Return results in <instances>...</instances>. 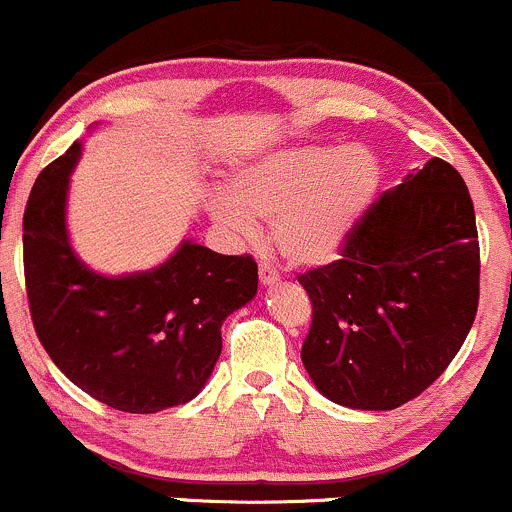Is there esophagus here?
<instances>
[{
    "label": "esophagus",
    "mask_w": 512,
    "mask_h": 512,
    "mask_svg": "<svg viewBox=\"0 0 512 512\" xmlns=\"http://www.w3.org/2000/svg\"><path fill=\"white\" fill-rule=\"evenodd\" d=\"M279 282V272L277 269H274L272 265H260V284L262 286H272V284H277Z\"/></svg>",
    "instance_id": "1"
}]
</instances>
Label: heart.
<instances>
[{
    "instance_id": "heart-1",
    "label": "heart",
    "mask_w": 512,
    "mask_h": 512,
    "mask_svg": "<svg viewBox=\"0 0 512 512\" xmlns=\"http://www.w3.org/2000/svg\"><path fill=\"white\" fill-rule=\"evenodd\" d=\"M379 187L381 162L367 145H289L243 162L209 213L230 238H252L269 221L291 265L323 267L350 245Z\"/></svg>"
}]
</instances>
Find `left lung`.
Here are the masks:
<instances>
[{
    "mask_svg": "<svg viewBox=\"0 0 512 512\" xmlns=\"http://www.w3.org/2000/svg\"><path fill=\"white\" fill-rule=\"evenodd\" d=\"M313 303L301 362L338 406L393 411L464 345L479 306V233L440 157L372 204L342 260L299 277Z\"/></svg>",
    "mask_w": 512,
    "mask_h": 512,
    "instance_id": "8db88e82",
    "label": "left lung"
}]
</instances>
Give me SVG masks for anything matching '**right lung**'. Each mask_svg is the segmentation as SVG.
<instances>
[{
  "label": "right lung",
  "instance_id": "right-lung-1",
  "mask_svg": "<svg viewBox=\"0 0 512 512\" xmlns=\"http://www.w3.org/2000/svg\"><path fill=\"white\" fill-rule=\"evenodd\" d=\"M97 128V126H92ZM82 140L38 174L24 213L33 328L75 386L123 413L182 406L221 357V325L257 294L252 257L182 240L162 265L109 277L77 257L67 230Z\"/></svg>",
  "mask_w": 512,
  "mask_h": 512
}]
</instances>
